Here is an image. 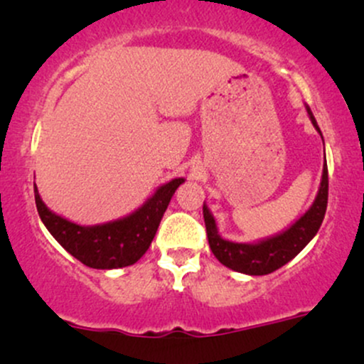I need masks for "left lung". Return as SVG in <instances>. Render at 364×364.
Here are the masks:
<instances>
[{
  "mask_svg": "<svg viewBox=\"0 0 364 364\" xmlns=\"http://www.w3.org/2000/svg\"><path fill=\"white\" fill-rule=\"evenodd\" d=\"M305 110H307L315 130L322 137L317 120L307 105H305ZM327 195H329V174H327V163L323 161L321 186H318L317 196L307 212L284 230L269 235V237L254 240V242H234V240L222 237L218 234L215 217L210 212L208 205L203 203V218L210 249L222 264L237 271V273L251 274V277L273 273L287 262H290L315 237L322 225L323 215H326Z\"/></svg>",
  "mask_w": 364,
  "mask_h": 364,
  "instance_id": "1",
  "label": "left lung"
}]
</instances>
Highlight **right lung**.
Wrapping results in <instances>:
<instances>
[{
	"mask_svg": "<svg viewBox=\"0 0 364 364\" xmlns=\"http://www.w3.org/2000/svg\"><path fill=\"white\" fill-rule=\"evenodd\" d=\"M185 178L161 185L137 210L117 220L80 225L57 215L43 203L35 185V203L52 237L82 264L95 269H118L134 264L146 254L154 239L174 191Z\"/></svg>",
	"mask_w": 364,
	"mask_h": 364,
	"instance_id": "1",
	"label": "right lung"
}]
</instances>
